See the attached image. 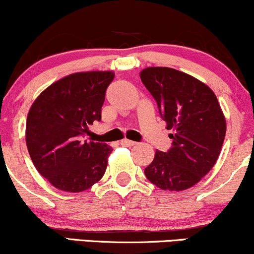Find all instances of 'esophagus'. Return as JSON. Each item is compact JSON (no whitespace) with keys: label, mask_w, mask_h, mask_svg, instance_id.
<instances>
[{"label":"esophagus","mask_w":254,"mask_h":254,"mask_svg":"<svg viewBox=\"0 0 254 254\" xmlns=\"http://www.w3.org/2000/svg\"><path fill=\"white\" fill-rule=\"evenodd\" d=\"M120 144L122 146H127V147H130V146H135L136 142L132 141V140H128V139H122L120 141Z\"/></svg>","instance_id":"obj_1"}]
</instances>
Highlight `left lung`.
Instances as JSON below:
<instances>
[{"mask_svg": "<svg viewBox=\"0 0 254 254\" xmlns=\"http://www.w3.org/2000/svg\"><path fill=\"white\" fill-rule=\"evenodd\" d=\"M140 78L158 104L172 139L168 152L156 151L145 169L162 190L183 191L215 165L226 135V118L214 91L195 77L171 67L152 66Z\"/></svg>", "mask_w": 254, "mask_h": 254, "instance_id": "left-lung-1", "label": "left lung"}]
</instances>
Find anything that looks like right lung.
<instances>
[{
    "label": "right lung",
    "instance_id": "right-lung-1",
    "mask_svg": "<svg viewBox=\"0 0 254 254\" xmlns=\"http://www.w3.org/2000/svg\"><path fill=\"white\" fill-rule=\"evenodd\" d=\"M113 71L67 74L41 92L29 108L26 145L35 169L57 189L88 190L103 177L113 148L82 141L80 135L101 120Z\"/></svg>",
    "mask_w": 254,
    "mask_h": 254
}]
</instances>
